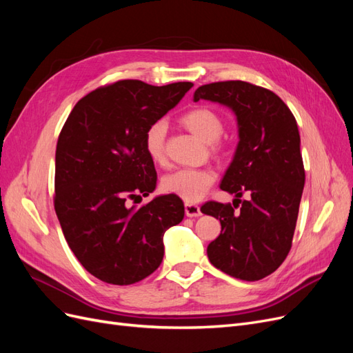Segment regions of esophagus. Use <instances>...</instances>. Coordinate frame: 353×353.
<instances>
[{
	"instance_id": "esophagus-1",
	"label": "esophagus",
	"mask_w": 353,
	"mask_h": 353,
	"mask_svg": "<svg viewBox=\"0 0 353 353\" xmlns=\"http://www.w3.org/2000/svg\"><path fill=\"white\" fill-rule=\"evenodd\" d=\"M185 215L190 218H196L201 215V210L197 205H191V203H185Z\"/></svg>"
}]
</instances>
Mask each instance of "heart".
Listing matches in <instances>:
<instances>
[{
	"instance_id": "b5f03b06",
	"label": "heart",
	"mask_w": 353,
	"mask_h": 353,
	"mask_svg": "<svg viewBox=\"0 0 353 353\" xmlns=\"http://www.w3.org/2000/svg\"><path fill=\"white\" fill-rule=\"evenodd\" d=\"M181 123L201 141L210 144L212 152L221 153L223 150L219 143L223 134V121L216 112L209 108L191 109L181 116ZM166 134L168 123L163 119L154 121L145 130V153L156 165L166 162ZM215 181L216 172L212 168H183L166 174L160 181V187L166 194L176 196L185 203H197L206 196Z\"/></svg>"
}]
</instances>
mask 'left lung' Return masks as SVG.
Returning <instances> with one entry per match:
<instances>
[{
	"label": "left lung",
	"instance_id": "obj_1",
	"mask_svg": "<svg viewBox=\"0 0 353 353\" xmlns=\"http://www.w3.org/2000/svg\"><path fill=\"white\" fill-rule=\"evenodd\" d=\"M199 100L232 109L240 137L221 183V190L237 199L232 205L208 201L201 206L203 213L221 221V234L208 245L209 261L234 279L262 280L292 249L305 185L297 122L279 95L250 82L201 85L194 92ZM243 194L248 201L239 200Z\"/></svg>",
	"mask_w": 353,
	"mask_h": 353
}]
</instances>
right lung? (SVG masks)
<instances>
[{
  "label": "right lung",
  "instance_id": "right-lung-1",
  "mask_svg": "<svg viewBox=\"0 0 353 353\" xmlns=\"http://www.w3.org/2000/svg\"><path fill=\"white\" fill-rule=\"evenodd\" d=\"M191 87L137 79L103 85L74 104L61 128L54 209L74 256L104 283L128 285L153 274L163 259L165 231L184 218V203L172 194L138 209L128 201L156 188L145 130Z\"/></svg>",
  "mask_w": 353,
  "mask_h": 353
}]
</instances>
